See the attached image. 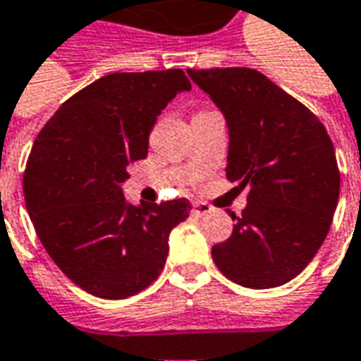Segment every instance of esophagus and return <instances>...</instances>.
Returning <instances> with one entry per match:
<instances>
[{"label": "esophagus", "instance_id": "34e87169", "mask_svg": "<svg viewBox=\"0 0 361 361\" xmlns=\"http://www.w3.org/2000/svg\"><path fill=\"white\" fill-rule=\"evenodd\" d=\"M209 212H212V206L204 204V202H196V204L192 206V216L196 217L206 216V214H209Z\"/></svg>", "mask_w": 361, "mask_h": 361}]
</instances>
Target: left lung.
Segmentation results:
<instances>
[{
	"instance_id": "1",
	"label": "left lung",
	"mask_w": 361,
	"mask_h": 361,
	"mask_svg": "<svg viewBox=\"0 0 361 361\" xmlns=\"http://www.w3.org/2000/svg\"><path fill=\"white\" fill-rule=\"evenodd\" d=\"M188 75L227 120V178L249 188L241 216L227 212L233 233L212 258L243 288H278L307 267L331 229L340 192L334 145L321 120L260 71Z\"/></svg>"
}]
</instances>
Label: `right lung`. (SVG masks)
I'll list each match as a JSON object with an SVG mask.
<instances>
[{"mask_svg":"<svg viewBox=\"0 0 361 361\" xmlns=\"http://www.w3.org/2000/svg\"><path fill=\"white\" fill-rule=\"evenodd\" d=\"M188 89L183 70L104 75L70 97L32 144L23 192L35 231L91 295L124 299L155 282L171 229L190 214L186 198L134 206L120 188L147 155L161 111Z\"/></svg>","mask_w":361,"mask_h":361,"instance_id":"1","label":"right lung"}]
</instances>
